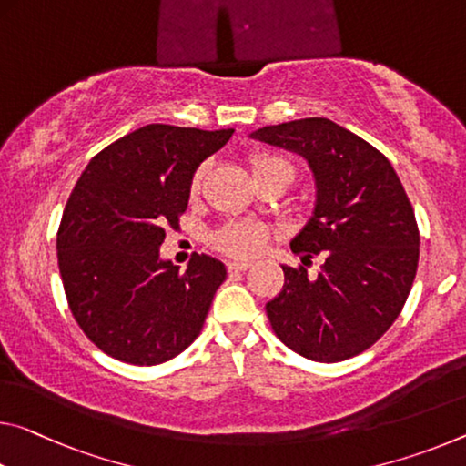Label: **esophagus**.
Masks as SVG:
<instances>
[{"mask_svg":"<svg viewBox=\"0 0 466 466\" xmlns=\"http://www.w3.org/2000/svg\"><path fill=\"white\" fill-rule=\"evenodd\" d=\"M228 271L230 273H236V271H247L250 268L248 261H228Z\"/></svg>","mask_w":466,"mask_h":466,"instance_id":"obj_1","label":"esophagus"}]
</instances>
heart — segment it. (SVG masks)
I'll return each instance as SVG.
<instances>
[{
    "instance_id": "b5f03b06",
    "label": "heart",
    "mask_w": 466,
    "mask_h": 466,
    "mask_svg": "<svg viewBox=\"0 0 466 466\" xmlns=\"http://www.w3.org/2000/svg\"><path fill=\"white\" fill-rule=\"evenodd\" d=\"M248 169L255 182L271 178V176H279L288 184L294 180V166L288 159L279 157V155L253 153L248 157ZM201 180L203 169H198L193 178V193H198ZM269 238L271 232L268 226L257 224V221H230V224L221 226L219 230L209 236V245L224 255L248 259V257L259 255Z\"/></svg>"
}]
</instances>
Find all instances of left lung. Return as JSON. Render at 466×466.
Segmentation results:
<instances>
[{"mask_svg":"<svg viewBox=\"0 0 466 466\" xmlns=\"http://www.w3.org/2000/svg\"><path fill=\"white\" fill-rule=\"evenodd\" d=\"M302 155L313 169V218L290 242L302 265L265 305L276 336L317 363L357 357L400 315L419 265L415 211L386 155L328 117H305L253 135ZM327 259L317 277L304 265Z\"/></svg>","mask_w":466,"mask_h":466,"instance_id":"1","label":"left lung"}]
</instances>
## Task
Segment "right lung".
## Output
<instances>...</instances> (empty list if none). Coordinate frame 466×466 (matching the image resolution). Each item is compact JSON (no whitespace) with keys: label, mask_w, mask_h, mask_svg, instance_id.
<instances>
[{"label":"right lung","mask_w":466,"mask_h":466,"mask_svg":"<svg viewBox=\"0 0 466 466\" xmlns=\"http://www.w3.org/2000/svg\"><path fill=\"white\" fill-rule=\"evenodd\" d=\"M232 132L147 124L95 155L74 187L57 265L74 319L109 357L159 365L201 334L224 263L195 253L180 271L159 247L180 228L197 167Z\"/></svg>","instance_id":"right-lung-1"}]
</instances>
